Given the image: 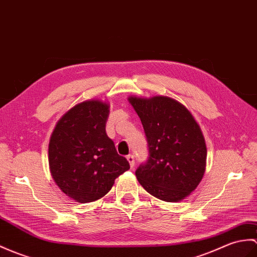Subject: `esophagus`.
Wrapping results in <instances>:
<instances>
[{"label":"esophagus","instance_id":"obj_1","mask_svg":"<svg viewBox=\"0 0 257 257\" xmlns=\"http://www.w3.org/2000/svg\"><path fill=\"white\" fill-rule=\"evenodd\" d=\"M127 161H128V163H129V165H130V168L131 169H134L135 168V158H134V156H127Z\"/></svg>","mask_w":257,"mask_h":257}]
</instances>
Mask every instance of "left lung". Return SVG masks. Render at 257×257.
<instances>
[{"label":"left lung","instance_id":"obj_1","mask_svg":"<svg viewBox=\"0 0 257 257\" xmlns=\"http://www.w3.org/2000/svg\"><path fill=\"white\" fill-rule=\"evenodd\" d=\"M128 100L140 118L149 147V159L136 171L137 180L158 199H185L206 171V141L198 122L169 96H129Z\"/></svg>","mask_w":257,"mask_h":257}]
</instances>
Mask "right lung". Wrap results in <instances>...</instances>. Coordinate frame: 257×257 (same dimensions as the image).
Returning <instances> with one entry per match:
<instances>
[{
	"label": "right lung",
	"mask_w": 257,
	"mask_h": 257,
	"mask_svg": "<svg viewBox=\"0 0 257 257\" xmlns=\"http://www.w3.org/2000/svg\"><path fill=\"white\" fill-rule=\"evenodd\" d=\"M109 104L87 99L76 104L59 119L48 148L53 181L76 202L100 199L115 180L130 169L106 135Z\"/></svg>",
	"instance_id": "obj_1"
}]
</instances>
